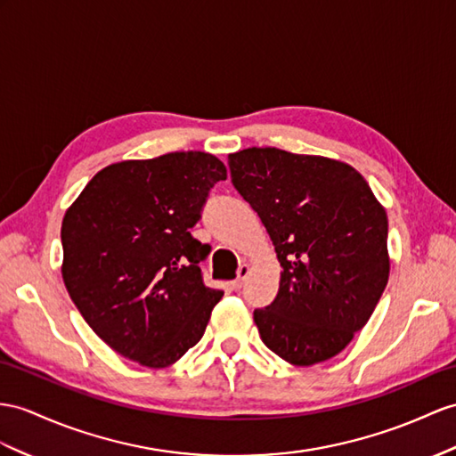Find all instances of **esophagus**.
Segmentation results:
<instances>
[{
    "label": "esophagus",
    "instance_id": "34e87169",
    "mask_svg": "<svg viewBox=\"0 0 456 456\" xmlns=\"http://www.w3.org/2000/svg\"><path fill=\"white\" fill-rule=\"evenodd\" d=\"M248 274H249V265H248V263L240 265V266H238V276L234 279V282H232V286H234L236 290H240V288L243 286V282H246Z\"/></svg>",
    "mask_w": 456,
    "mask_h": 456
}]
</instances>
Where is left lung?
<instances>
[{"label":"left lung","instance_id":"1","mask_svg":"<svg viewBox=\"0 0 456 456\" xmlns=\"http://www.w3.org/2000/svg\"><path fill=\"white\" fill-rule=\"evenodd\" d=\"M232 183L259 215L281 286L253 319L265 346L314 365L348 346L388 281L385 208L352 166L274 147L228 157Z\"/></svg>","mask_w":456,"mask_h":456}]
</instances>
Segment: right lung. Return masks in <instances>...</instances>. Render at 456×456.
Instances as JSON below:
<instances>
[{"label": "right lung", "mask_w": 456, "mask_h": 456, "mask_svg": "<svg viewBox=\"0 0 456 456\" xmlns=\"http://www.w3.org/2000/svg\"><path fill=\"white\" fill-rule=\"evenodd\" d=\"M226 168L213 154L168 152L100 170L61 224L63 282L110 348L166 368L201 340L224 292L203 282L210 246L191 236Z\"/></svg>", "instance_id": "right-lung-1"}]
</instances>
